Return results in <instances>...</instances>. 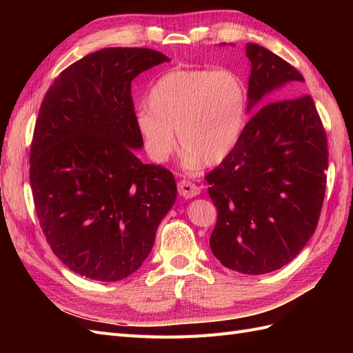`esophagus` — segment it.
<instances>
[{"mask_svg":"<svg viewBox=\"0 0 353 353\" xmlns=\"http://www.w3.org/2000/svg\"><path fill=\"white\" fill-rule=\"evenodd\" d=\"M178 191L184 199H193L197 194H200V187H197L196 184H193L188 179H183L178 184Z\"/></svg>","mask_w":353,"mask_h":353,"instance_id":"obj_1","label":"esophagus"}]
</instances>
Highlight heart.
Segmentation results:
<instances>
[{
	"mask_svg": "<svg viewBox=\"0 0 353 353\" xmlns=\"http://www.w3.org/2000/svg\"><path fill=\"white\" fill-rule=\"evenodd\" d=\"M137 113L135 126L147 156L163 163L176 138L190 165L215 166L240 143L248 119L244 81L228 69H174L160 77Z\"/></svg>",
	"mask_w": 353,
	"mask_h": 353,
	"instance_id": "b5f03b06",
	"label": "heart"
}]
</instances>
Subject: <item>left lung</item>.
I'll list each match as a JSON object with an SVG mask.
<instances>
[{
	"instance_id": "left-lung-1",
	"label": "left lung",
	"mask_w": 353,
	"mask_h": 353,
	"mask_svg": "<svg viewBox=\"0 0 353 353\" xmlns=\"http://www.w3.org/2000/svg\"><path fill=\"white\" fill-rule=\"evenodd\" d=\"M245 56L252 63L248 110L262 108L234 152L206 175L218 210L209 243L223 266L259 275L292 262L315 232L328 148L312 97L297 95L301 72L258 44H245Z\"/></svg>"
}]
</instances>
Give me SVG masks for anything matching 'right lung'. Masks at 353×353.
I'll return each mask as SVG.
<instances>
[{"label":"right lung","mask_w":353,"mask_h":353,"mask_svg":"<svg viewBox=\"0 0 353 353\" xmlns=\"http://www.w3.org/2000/svg\"><path fill=\"white\" fill-rule=\"evenodd\" d=\"M169 59L150 48H103L63 70L41 103L29 179L51 250L85 279L119 281L150 254L176 199L172 172L134 153L132 81Z\"/></svg>","instance_id":"right-lung-1"}]
</instances>
